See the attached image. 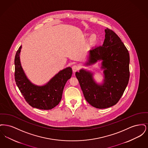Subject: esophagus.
Masks as SVG:
<instances>
[{"mask_svg": "<svg viewBox=\"0 0 148 148\" xmlns=\"http://www.w3.org/2000/svg\"><path fill=\"white\" fill-rule=\"evenodd\" d=\"M79 69H80V68H79V66L78 65H73V67H72V70L73 71V72H76V71H77L79 70Z\"/></svg>", "mask_w": 148, "mask_h": 148, "instance_id": "1", "label": "esophagus"}]
</instances>
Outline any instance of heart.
<instances>
[{"label":"heart","instance_id":"heart-1","mask_svg":"<svg viewBox=\"0 0 148 148\" xmlns=\"http://www.w3.org/2000/svg\"><path fill=\"white\" fill-rule=\"evenodd\" d=\"M95 39V38L94 36H92V40H94Z\"/></svg>","mask_w":148,"mask_h":148}]
</instances>
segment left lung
Listing matches in <instances>:
<instances>
[{
    "instance_id": "obj_1",
    "label": "left lung",
    "mask_w": 148,
    "mask_h": 148,
    "mask_svg": "<svg viewBox=\"0 0 148 148\" xmlns=\"http://www.w3.org/2000/svg\"><path fill=\"white\" fill-rule=\"evenodd\" d=\"M103 45L89 50L86 65L102 60L101 68L105 69L104 83L97 84L92 73L80 70L76 72L85 100L91 106L105 109L115 105L122 97L128 84L130 71V56L128 50L118 35L110 29H106Z\"/></svg>"
}]
</instances>
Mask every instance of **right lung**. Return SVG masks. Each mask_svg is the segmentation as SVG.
I'll list each match as a JSON object with an SVG mask.
<instances>
[{
    "instance_id": "obj_1",
    "label": "right lung",
    "mask_w": 148,
    "mask_h": 148,
    "mask_svg": "<svg viewBox=\"0 0 148 148\" xmlns=\"http://www.w3.org/2000/svg\"><path fill=\"white\" fill-rule=\"evenodd\" d=\"M21 46L17 50L15 59L14 77L16 84L29 104L33 108L50 110L56 107L62 98L64 86L72 75V69L68 67L60 71L49 82L42 86L32 84L22 69L19 54Z\"/></svg>"
}]
</instances>
